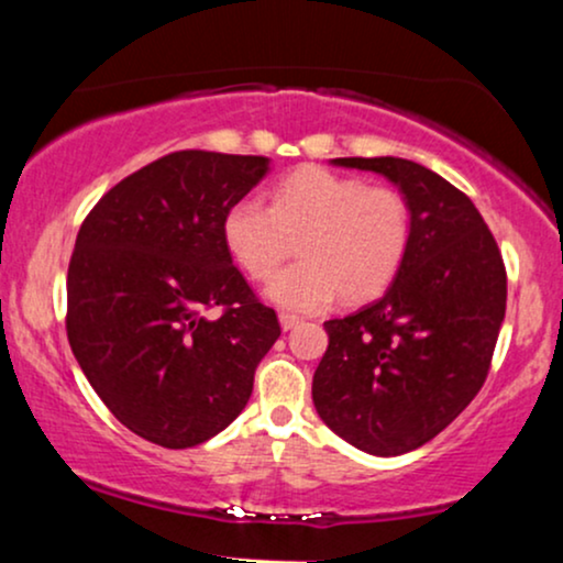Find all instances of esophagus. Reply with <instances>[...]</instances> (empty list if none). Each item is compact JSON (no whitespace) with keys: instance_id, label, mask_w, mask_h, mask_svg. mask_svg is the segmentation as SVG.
<instances>
[{"instance_id":"1","label":"esophagus","mask_w":563,"mask_h":563,"mask_svg":"<svg viewBox=\"0 0 563 563\" xmlns=\"http://www.w3.org/2000/svg\"><path fill=\"white\" fill-rule=\"evenodd\" d=\"M296 325H299V318H294V314H286V312L280 314V328H283V331H290V328H296Z\"/></svg>"}]
</instances>
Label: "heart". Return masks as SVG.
Here are the masks:
<instances>
[{"instance_id": "b5f03b06", "label": "heart", "mask_w": 563, "mask_h": 563, "mask_svg": "<svg viewBox=\"0 0 563 563\" xmlns=\"http://www.w3.org/2000/svg\"><path fill=\"white\" fill-rule=\"evenodd\" d=\"M294 236L302 260L276 276ZM222 238L245 275L276 276L269 301L318 312L335 296L354 303L389 286L410 245V206L394 187L303 166L273 185L269 206L238 198L224 211Z\"/></svg>"}]
</instances>
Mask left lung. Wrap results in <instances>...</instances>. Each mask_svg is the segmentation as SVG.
Here are the masks:
<instances>
[{"label": "left lung", "mask_w": 563, "mask_h": 563, "mask_svg": "<svg viewBox=\"0 0 563 563\" xmlns=\"http://www.w3.org/2000/svg\"><path fill=\"white\" fill-rule=\"evenodd\" d=\"M331 164L399 187L410 245L380 299L325 322L312 399L357 450L402 455L448 429L482 389L506 318V267L471 198L437 172L394 156Z\"/></svg>", "instance_id": "obj_1"}]
</instances>
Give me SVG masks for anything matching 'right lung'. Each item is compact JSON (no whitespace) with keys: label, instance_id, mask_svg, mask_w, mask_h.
<instances>
[{"label":"right lung","instance_id":"1","mask_svg":"<svg viewBox=\"0 0 563 563\" xmlns=\"http://www.w3.org/2000/svg\"><path fill=\"white\" fill-rule=\"evenodd\" d=\"M269 158L179 151L111 187L68 264V341L97 397L129 431L196 448L241 416L280 335L232 267L224 211ZM223 314L209 319L206 308Z\"/></svg>","mask_w":563,"mask_h":563}]
</instances>
